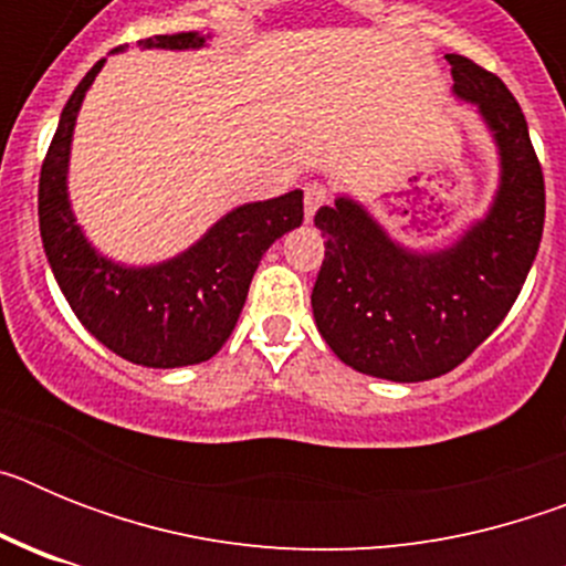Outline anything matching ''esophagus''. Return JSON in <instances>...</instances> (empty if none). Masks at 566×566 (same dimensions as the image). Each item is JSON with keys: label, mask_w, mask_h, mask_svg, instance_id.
Wrapping results in <instances>:
<instances>
[{"label": "esophagus", "mask_w": 566, "mask_h": 566, "mask_svg": "<svg viewBox=\"0 0 566 566\" xmlns=\"http://www.w3.org/2000/svg\"><path fill=\"white\" fill-rule=\"evenodd\" d=\"M328 201V189H326V184H308L306 187V221H312L314 218V212H317L319 207H323V203Z\"/></svg>", "instance_id": "1"}]
</instances>
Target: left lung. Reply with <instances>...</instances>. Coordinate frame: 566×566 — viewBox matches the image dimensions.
<instances>
[{
	"label": "left lung",
	"mask_w": 566,
	"mask_h": 566,
	"mask_svg": "<svg viewBox=\"0 0 566 566\" xmlns=\"http://www.w3.org/2000/svg\"><path fill=\"white\" fill-rule=\"evenodd\" d=\"M453 93L476 104L502 158L496 201L451 249L419 254L352 198L319 207L326 258L312 292L317 328L354 371L419 382L453 371L516 303L544 232V175L504 82L448 53Z\"/></svg>",
	"instance_id": "1"
}]
</instances>
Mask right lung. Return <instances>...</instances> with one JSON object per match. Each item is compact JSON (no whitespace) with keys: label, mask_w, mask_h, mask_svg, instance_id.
I'll return each mask as SVG.
<instances>
[{"label":"right lung","mask_w":566,"mask_h":566,"mask_svg":"<svg viewBox=\"0 0 566 566\" xmlns=\"http://www.w3.org/2000/svg\"><path fill=\"white\" fill-rule=\"evenodd\" d=\"M201 33L142 39V48H203ZM127 44L115 50H124ZM104 59L67 98L39 175V229L48 263L70 308L102 345L147 368H181L221 352L247 303L260 258L303 223V192L243 203L195 247L158 266H122L90 247L67 201V161L84 93Z\"/></svg>","instance_id":"add662e5"}]
</instances>
